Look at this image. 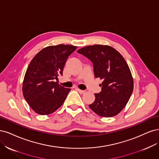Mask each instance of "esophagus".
<instances>
[{"label": "esophagus", "instance_id": "obj_1", "mask_svg": "<svg viewBox=\"0 0 159 159\" xmlns=\"http://www.w3.org/2000/svg\"><path fill=\"white\" fill-rule=\"evenodd\" d=\"M76 90H77L79 93H80V94H84V93H85V90H80V89H76Z\"/></svg>", "mask_w": 159, "mask_h": 159}]
</instances>
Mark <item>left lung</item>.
Listing matches in <instances>:
<instances>
[{
	"label": "left lung",
	"instance_id": "1",
	"mask_svg": "<svg viewBox=\"0 0 159 159\" xmlns=\"http://www.w3.org/2000/svg\"><path fill=\"white\" fill-rule=\"evenodd\" d=\"M93 64L96 78L102 80L90 108L102 117H113L124 108L134 90L130 69L122 55L108 45H94L79 49Z\"/></svg>",
	"mask_w": 159,
	"mask_h": 159
}]
</instances>
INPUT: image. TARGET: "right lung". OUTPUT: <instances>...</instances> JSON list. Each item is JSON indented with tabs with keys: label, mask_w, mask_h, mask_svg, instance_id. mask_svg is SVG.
<instances>
[{
	"label": "right lung",
	"mask_w": 159,
	"mask_h": 159,
	"mask_svg": "<svg viewBox=\"0 0 159 159\" xmlns=\"http://www.w3.org/2000/svg\"><path fill=\"white\" fill-rule=\"evenodd\" d=\"M76 46L60 44L48 46L35 55L25 72L22 85L25 100L40 115H48L64 103L70 89L59 85L55 79L63 70Z\"/></svg>",
	"instance_id": "obj_1"
}]
</instances>
